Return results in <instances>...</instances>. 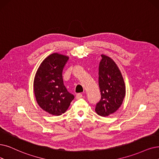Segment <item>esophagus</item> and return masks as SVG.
<instances>
[{
  "mask_svg": "<svg viewBox=\"0 0 159 159\" xmlns=\"http://www.w3.org/2000/svg\"><path fill=\"white\" fill-rule=\"evenodd\" d=\"M82 97H83V94H82L81 93H78L77 94H76V98L77 99H80Z\"/></svg>",
  "mask_w": 159,
  "mask_h": 159,
  "instance_id": "obj_1",
  "label": "esophagus"
}]
</instances>
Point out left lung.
<instances>
[{"label":"left lung","mask_w":159,"mask_h":159,"mask_svg":"<svg viewBox=\"0 0 159 159\" xmlns=\"http://www.w3.org/2000/svg\"><path fill=\"white\" fill-rule=\"evenodd\" d=\"M98 68V85L101 99L95 111L98 115L106 117L116 112L121 106L126 88L120 70L112 59L102 55Z\"/></svg>","instance_id":"left-lung-1"}]
</instances>
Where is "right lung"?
<instances>
[{"label": "right lung", "mask_w": 159, "mask_h": 159, "mask_svg": "<svg viewBox=\"0 0 159 159\" xmlns=\"http://www.w3.org/2000/svg\"><path fill=\"white\" fill-rule=\"evenodd\" d=\"M68 57L54 53L44 59L34 80V92L38 104L45 111L58 116L64 113L74 96L63 84L62 70Z\"/></svg>", "instance_id": "right-lung-1"}]
</instances>
